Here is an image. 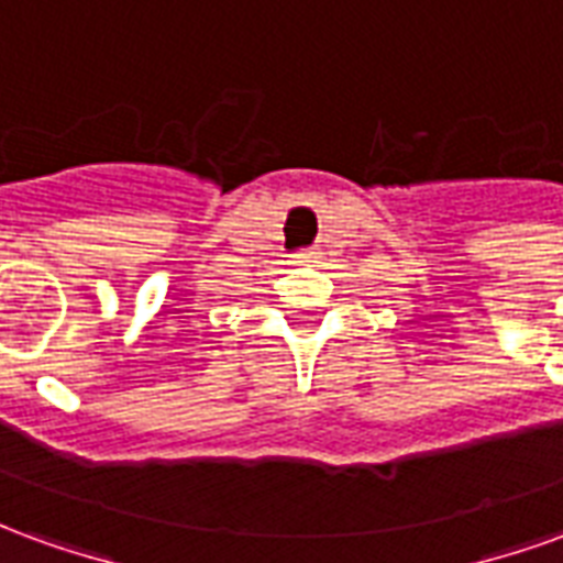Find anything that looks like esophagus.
Returning <instances> with one entry per match:
<instances>
[{"label": "esophagus", "mask_w": 563, "mask_h": 563, "mask_svg": "<svg viewBox=\"0 0 563 563\" xmlns=\"http://www.w3.org/2000/svg\"><path fill=\"white\" fill-rule=\"evenodd\" d=\"M295 258H298V262H305V265H313V262L319 258V253H317V250H305V253H298Z\"/></svg>", "instance_id": "1"}]
</instances>
